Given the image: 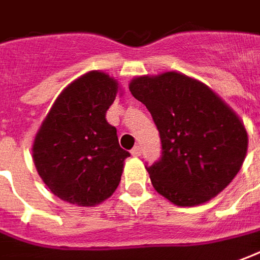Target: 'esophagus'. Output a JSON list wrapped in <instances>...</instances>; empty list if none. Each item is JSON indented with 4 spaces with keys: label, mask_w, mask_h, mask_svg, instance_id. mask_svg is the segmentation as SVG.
Returning <instances> with one entry per match:
<instances>
[{
    "label": "esophagus",
    "mask_w": 260,
    "mask_h": 260,
    "mask_svg": "<svg viewBox=\"0 0 260 260\" xmlns=\"http://www.w3.org/2000/svg\"><path fill=\"white\" fill-rule=\"evenodd\" d=\"M141 153H143V150H141L140 146H136V147L132 150V154H133L134 157H140Z\"/></svg>",
    "instance_id": "esophagus-1"
}]
</instances>
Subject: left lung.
<instances>
[{
    "instance_id": "1",
    "label": "left lung",
    "mask_w": 260,
    "mask_h": 260,
    "mask_svg": "<svg viewBox=\"0 0 260 260\" xmlns=\"http://www.w3.org/2000/svg\"><path fill=\"white\" fill-rule=\"evenodd\" d=\"M130 92L160 133L161 157L146 167L158 194L178 207H194L228 187L246 157L248 133L208 86L167 72L136 78Z\"/></svg>"
}]
</instances>
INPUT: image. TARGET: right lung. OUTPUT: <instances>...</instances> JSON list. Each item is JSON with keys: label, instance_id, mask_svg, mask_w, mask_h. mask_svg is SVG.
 Here are the masks:
<instances>
[{"label": "right lung", "instance_id": "1", "mask_svg": "<svg viewBox=\"0 0 260 260\" xmlns=\"http://www.w3.org/2000/svg\"><path fill=\"white\" fill-rule=\"evenodd\" d=\"M117 89L106 73H86L59 94L38 132L32 147L38 174L63 201L93 207L119 185L130 153L106 120Z\"/></svg>", "mask_w": 260, "mask_h": 260}]
</instances>
